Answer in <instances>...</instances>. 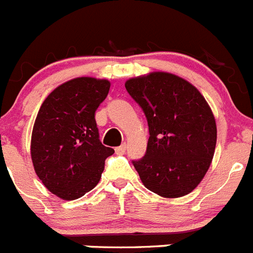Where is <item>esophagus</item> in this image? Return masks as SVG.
Segmentation results:
<instances>
[{
	"mask_svg": "<svg viewBox=\"0 0 253 253\" xmlns=\"http://www.w3.org/2000/svg\"><path fill=\"white\" fill-rule=\"evenodd\" d=\"M126 149H127L126 143H124V145H121V146L116 147V154H118V155L125 154V152H126Z\"/></svg>",
	"mask_w": 253,
	"mask_h": 253,
	"instance_id": "esophagus-1",
	"label": "esophagus"
}]
</instances>
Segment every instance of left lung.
<instances>
[{
	"label": "left lung",
	"instance_id": "left-lung-1",
	"mask_svg": "<svg viewBox=\"0 0 253 253\" xmlns=\"http://www.w3.org/2000/svg\"><path fill=\"white\" fill-rule=\"evenodd\" d=\"M147 118L146 154L132 161L142 184L163 198L193 192L208 171L217 125L202 93L185 79L152 72L125 83Z\"/></svg>",
	"mask_w": 253,
	"mask_h": 253
}]
</instances>
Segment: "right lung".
Returning a JSON list of instances; mask_svg holds the SVG:
<instances>
[{
  "instance_id": "add662e5",
  "label": "right lung",
  "mask_w": 253,
  "mask_h": 253,
  "mask_svg": "<svg viewBox=\"0 0 253 253\" xmlns=\"http://www.w3.org/2000/svg\"><path fill=\"white\" fill-rule=\"evenodd\" d=\"M110 87L107 79L74 78L56 87L39 110L31 160L45 188L61 199H78L92 190L104 160L115 152L99 141L94 118Z\"/></svg>"
}]
</instances>
